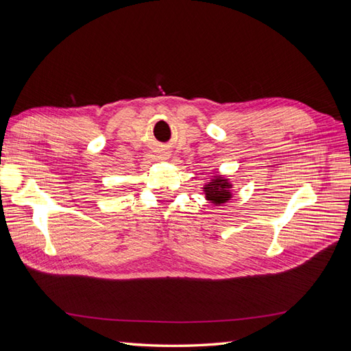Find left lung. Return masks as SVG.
<instances>
[{
	"instance_id": "1",
	"label": "left lung",
	"mask_w": 351,
	"mask_h": 351,
	"mask_svg": "<svg viewBox=\"0 0 351 351\" xmlns=\"http://www.w3.org/2000/svg\"><path fill=\"white\" fill-rule=\"evenodd\" d=\"M231 183L228 178H224L221 176H215L210 180L208 184L204 186V193L205 197L214 205H221L228 202L232 195H231Z\"/></svg>"
}]
</instances>
